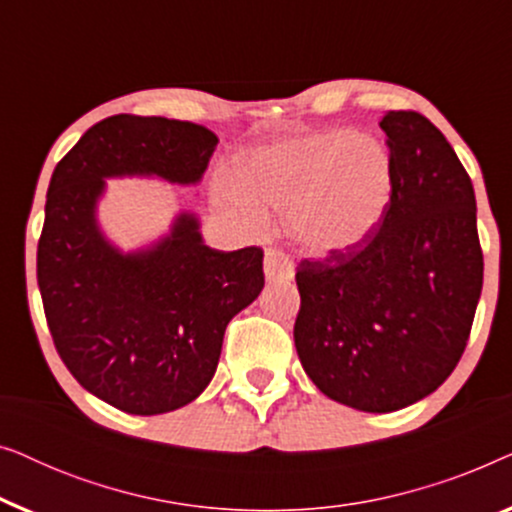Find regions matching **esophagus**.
<instances>
[{
  "instance_id": "obj_1",
  "label": "esophagus",
  "mask_w": 512,
  "mask_h": 512,
  "mask_svg": "<svg viewBox=\"0 0 512 512\" xmlns=\"http://www.w3.org/2000/svg\"><path fill=\"white\" fill-rule=\"evenodd\" d=\"M293 261L284 251L268 249L265 251V277L268 282H289L293 279Z\"/></svg>"
}]
</instances>
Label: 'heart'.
<instances>
[{
  "label": "heart",
  "instance_id": "1",
  "mask_svg": "<svg viewBox=\"0 0 512 512\" xmlns=\"http://www.w3.org/2000/svg\"><path fill=\"white\" fill-rule=\"evenodd\" d=\"M394 160L380 139L319 130L258 146L235 174L216 179L214 202L244 228H263L268 207L286 209V228L312 256L359 247L387 214Z\"/></svg>",
  "mask_w": 512,
  "mask_h": 512
}]
</instances>
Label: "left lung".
<instances>
[{"instance_id": "8db88e82", "label": "left lung", "mask_w": 512, "mask_h": 512, "mask_svg": "<svg viewBox=\"0 0 512 512\" xmlns=\"http://www.w3.org/2000/svg\"><path fill=\"white\" fill-rule=\"evenodd\" d=\"M394 193L380 226L345 254L300 261L293 340L321 394L394 412L443 384L464 354L482 291L468 172L417 111H387Z\"/></svg>"}]
</instances>
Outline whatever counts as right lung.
<instances>
[{
	"label": "right lung",
	"instance_id": "obj_1",
	"mask_svg": "<svg viewBox=\"0 0 512 512\" xmlns=\"http://www.w3.org/2000/svg\"><path fill=\"white\" fill-rule=\"evenodd\" d=\"M219 144L212 130L118 114L86 130L55 165L37 247L44 314L74 380L130 415L195 401L216 373L228 321L265 284L263 249L216 251L179 214L156 247L121 254L95 221L107 177L195 184Z\"/></svg>",
	"mask_w": 512,
	"mask_h": 512
}]
</instances>
